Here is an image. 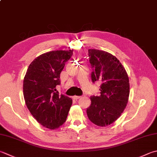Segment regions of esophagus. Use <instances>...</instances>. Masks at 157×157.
Here are the masks:
<instances>
[{"label":"esophagus","instance_id":"34e87169","mask_svg":"<svg viewBox=\"0 0 157 157\" xmlns=\"http://www.w3.org/2000/svg\"><path fill=\"white\" fill-rule=\"evenodd\" d=\"M80 97H81L80 96H73V99H75V100H78V99H79Z\"/></svg>","mask_w":157,"mask_h":157}]
</instances>
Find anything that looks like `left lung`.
Returning a JSON list of instances; mask_svg holds the SVG:
<instances>
[{"label":"left lung","instance_id":"obj_1","mask_svg":"<svg viewBox=\"0 0 157 157\" xmlns=\"http://www.w3.org/2000/svg\"><path fill=\"white\" fill-rule=\"evenodd\" d=\"M92 82L101 83L99 96H91L86 109L89 120L99 127L115 122L123 112L129 96V80L118 59L107 52L88 50Z\"/></svg>","mask_w":157,"mask_h":157}]
</instances>
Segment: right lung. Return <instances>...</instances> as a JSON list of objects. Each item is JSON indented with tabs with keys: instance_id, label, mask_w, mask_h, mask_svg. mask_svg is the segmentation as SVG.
<instances>
[{
	"instance_id": "obj_1",
	"label": "right lung",
	"mask_w": 157,
	"mask_h": 157,
	"mask_svg": "<svg viewBox=\"0 0 157 157\" xmlns=\"http://www.w3.org/2000/svg\"><path fill=\"white\" fill-rule=\"evenodd\" d=\"M73 50H56L36 57L27 69L23 93L28 109L39 123L54 129L64 123L72 99L59 94L60 74Z\"/></svg>"
}]
</instances>
